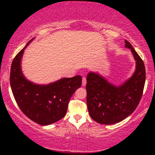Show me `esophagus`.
Listing matches in <instances>:
<instances>
[{"mask_svg": "<svg viewBox=\"0 0 155 155\" xmlns=\"http://www.w3.org/2000/svg\"><path fill=\"white\" fill-rule=\"evenodd\" d=\"M86 84H87V80H86V78H84V77H83L82 78V86H85L86 85Z\"/></svg>", "mask_w": 155, "mask_h": 155, "instance_id": "1", "label": "esophagus"}]
</instances>
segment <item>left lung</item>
Listing matches in <instances>:
<instances>
[{"label": "left lung", "instance_id": "obj_1", "mask_svg": "<svg viewBox=\"0 0 155 155\" xmlns=\"http://www.w3.org/2000/svg\"><path fill=\"white\" fill-rule=\"evenodd\" d=\"M125 43L136 61V69L132 77L119 86L110 83L98 73L91 72L87 77L88 111L91 118L99 124L110 125L120 122L135 111L143 96L145 64L130 42L125 40Z\"/></svg>", "mask_w": 155, "mask_h": 155}]
</instances>
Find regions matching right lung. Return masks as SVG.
<instances>
[{
	"label": "right lung",
	"mask_w": 155,
	"mask_h": 155,
	"mask_svg": "<svg viewBox=\"0 0 155 155\" xmlns=\"http://www.w3.org/2000/svg\"><path fill=\"white\" fill-rule=\"evenodd\" d=\"M12 61L10 82L18 107L29 119L41 126L50 125L63 118L72 95L82 85L81 75L62 78L48 84H37L27 80L21 70L25 48Z\"/></svg>",
	"instance_id": "right-lung-1"
}]
</instances>
